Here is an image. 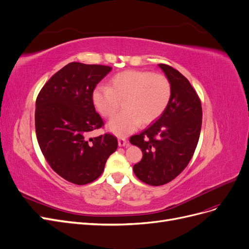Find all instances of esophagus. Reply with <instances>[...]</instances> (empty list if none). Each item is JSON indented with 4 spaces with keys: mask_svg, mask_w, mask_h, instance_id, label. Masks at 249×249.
<instances>
[{
    "mask_svg": "<svg viewBox=\"0 0 249 249\" xmlns=\"http://www.w3.org/2000/svg\"><path fill=\"white\" fill-rule=\"evenodd\" d=\"M118 145L119 146H129V142H127L124 138H119L118 139Z\"/></svg>",
    "mask_w": 249,
    "mask_h": 249,
    "instance_id": "1",
    "label": "esophagus"
}]
</instances>
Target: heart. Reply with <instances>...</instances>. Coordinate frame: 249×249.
<instances>
[{
    "mask_svg": "<svg viewBox=\"0 0 249 249\" xmlns=\"http://www.w3.org/2000/svg\"><path fill=\"white\" fill-rule=\"evenodd\" d=\"M91 97L95 109L104 117H111L124 100V111L107 124L110 132L124 137L137 130L141 123L148 124L162 115L171 99V84L164 74L124 71L111 78L109 87L96 86Z\"/></svg>",
    "mask_w": 249,
    "mask_h": 249,
    "instance_id": "obj_1",
    "label": "heart"
}]
</instances>
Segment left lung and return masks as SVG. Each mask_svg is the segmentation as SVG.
Returning <instances> with one entry per match:
<instances>
[{"mask_svg":"<svg viewBox=\"0 0 249 249\" xmlns=\"http://www.w3.org/2000/svg\"><path fill=\"white\" fill-rule=\"evenodd\" d=\"M171 84V99L156 123L130 142L142 150L133 170L143 183L164 185L178 177L190 162L201 129L199 97L182 73L166 64L158 65Z\"/></svg>","mask_w":249,"mask_h":249,"instance_id":"8db88e82","label":"left lung"}]
</instances>
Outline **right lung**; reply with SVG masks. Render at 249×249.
<instances>
[{"instance_id": "1", "label": "right lung", "mask_w": 249, "mask_h": 249, "mask_svg": "<svg viewBox=\"0 0 249 249\" xmlns=\"http://www.w3.org/2000/svg\"><path fill=\"white\" fill-rule=\"evenodd\" d=\"M110 66L71 62L57 71L36 100L35 129L41 152L60 177L76 185L99 178L117 149L111 134L88 138L104 125L92 103V91Z\"/></svg>"}]
</instances>
